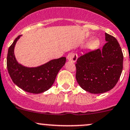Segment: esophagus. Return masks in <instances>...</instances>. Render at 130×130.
<instances>
[{
  "instance_id": "esophagus-1",
  "label": "esophagus",
  "mask_w": 130,
  "mask_h": 130,
  "mask_svg": "<svg viewBox=\"0 0 130 130\" xmlns=\"http://www.w3.org/2000/svg\"><path fill=\"white\" fill-rule=\"evenodd\" d=\"M67 59H68V61H71V62H75L77 59V55L76 54H75V53H71L68 55Z\"/></svg>"
}]
</instances>
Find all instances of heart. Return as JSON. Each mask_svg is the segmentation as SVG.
<instances>
[{
	"mask_svg": "<svg viewBox=\"0 0 130 130\" xmlns=\"http://www.w3.org/2000/svg\"><path fill=\"white\" fill-rule=\"evenodd\" d=\"M101 44V40L99 37H92L90 41L87 44L86 49L89 51H94L97 49Z\"/></svg>",
	"mask_w": 130,
	"mask_h": 130,
	"instance_id": "obj_1",
	"label": "heart"
}]
</instances>
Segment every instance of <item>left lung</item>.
I'll use <instances>...</instances> for the list:
<instances>
[{
  "mask_svg": "<svg viewBox=\"0 0 130 130\" xmlns=\"http://www.w3.org/2000/svg\"><path fill=\"white\" fill-rule=\"evenodd\" d=\"M102 49L87 53L77 59L76 78L81 88L93 94L113 89L123 70V55L116 39L105 33Z\"/></svg>",
  "mask_w": 130,
  "mask_h": 130,
  "instance_id": "obj_1",
  "label": "left lung"
}]
</instances>
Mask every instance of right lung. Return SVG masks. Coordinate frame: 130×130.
Listing matches in <instances>:
<instances>
[{
	"label": "right lung",
	"mask_w": 130,
	"mask_h": 130,
	"mask_svg": "<svg viewBox=\"0 0 130 130\" xmlns=\"http://www.w3.org/2000/svg\"><path fill=\"white\" fill-rule=\"evenodd\" d=\"M21 36H19L14 40L8 50L7 67L9 74L14 83L25 91L34 94L44 93L54 84L66 58L52 59L37 67L24 66L18 62L14 54L15 44Z\"/></svg>",
	"instance_id": "obj_1"
}]
</instances>
